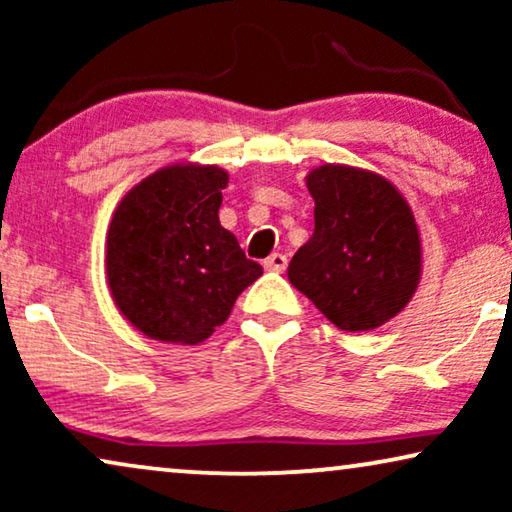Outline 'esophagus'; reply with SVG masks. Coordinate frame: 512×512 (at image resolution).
Segmentation results:
<instances>
[{"mask_svg": "<svg viewBox=\"0 0 512 512\" xmlns=\"http://www.w3.org/2000/svg\"><path fill=\"white\" fill-rule=\"evenodd\" d=\"M286 256L284 254H270L268 258L263 261V268L270 270V272H284L286 270Z\"/></svg>", "mask_w": 512, "mask_h": 512, "instance_id": "esophagus-1", "label": "esophagus"}]
</instances>
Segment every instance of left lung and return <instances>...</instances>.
Returning <instances> with one entry per match:
<instances>
[{
    "mask_svg": "<svg viewBox=\"0 0 512 512\" xmlns=\"http://www.w3.org/2000/svg\"><path fill=\"white\" fill-rule=\"evenodd\" d=\"M314 233L291 258L289 282L347 333L394 319L422 279L415 214L382 174L326 163L305 177Z\"/></svg>",
    "mask_w": 512,
    "mask_h": 512,
    "instance_id": "8db88e82",
    "label": "left lung"
}]
</instances>
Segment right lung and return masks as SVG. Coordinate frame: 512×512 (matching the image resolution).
<instances>
[{
	"instance_id": "obj_1",
	"label": "right lung",
	"mask_w": 512,
	"mask_h": 512,
	"mask_svg": "<svg viewBox=\"0 0 512 512\" xmlns=\"http://www.w3.org/2000/svg\"><path fill=\"white\" fill-rule=\"evenodd\" d=\"M228 172L177 163L132 186L111 216L104 268L111 298L146 338L198 345L263 275L221 226Z\"/></svg>"
}]
</instances>
